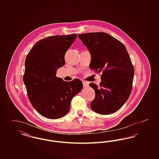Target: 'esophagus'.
Masks as SVG:
<instances>
[{
  "mask_svg": "<svg viewBox=\"0 0 159 159\" xmlns=\"http://www.w3.org/2000/svg\"><path fill=\"white\" fill-rule=\"evenodd\" d=\"M83 86H84V87H85V88L88 87V86H89V84L87 83L86 82H85V81H83Z\"/></svg>",
  "mask_w": 159,
  "mask_h": 159,
  "instance_id": "obj_1",
  "label": "esophagus"
}]
</instances>
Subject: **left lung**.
I'll return each instance as SVG.
<instances>
[{"instance_id":"obj_1","label":"left lung","mask_w":159,"mask_h":159,"mask_svg":"<svg viewBox=\"0 0 159 159\" xmlns=\"http://www.w3.org/2000/svg\"><path fill=\"white\" fill-rule=\"evenodd\" d=\"M91 53L90 68L102 74L99 86L89 84L95 92L91 109L100 114L118 111L130 95L134 68L128 52L119 40L104 32L78 34Z\"/></svg>"}]
</instances>
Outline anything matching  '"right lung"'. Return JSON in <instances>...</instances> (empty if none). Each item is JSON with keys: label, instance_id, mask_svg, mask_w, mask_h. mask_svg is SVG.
Segmentation results:
<instances>
[{"label": "right lung", "instance_id": "obj_1", "mask_svg": "<svg viewBox=\"0 0 159 159\" xmlns=\"http://www.w3.org/2000/svg\"><path fill=\"white\" fill-rule=\"evenodd\" d=\"M76 38V34H71L40 40L26 57L23 82L31 105L46 118L65 116L72 99L83 88L78 79L67 82L56 76L57 69L65 64V54Z\"/></svg>", "mask_w": 159, "mask_h": 159}]
</instances>
